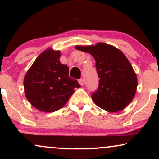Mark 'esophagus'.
Returning <instances> with one entry per match:
<instances>
[{
	"instance_id": "34e87169",
	"label": "esophagus",
	"mask_w": 159,
	"mask_h": 159,
	"mask_svg": "<svg viewBox=\"0 0 159 159\" xmlns=\"http://www.w3.org/2000/svg\"><path fill=\"white\" fill-rule=\"evenodd\" d=\"M78 83H79V84L81 86H84V80L83 78H81V79H80L79 81H78Z\"/></svg>"
}]
</instances>
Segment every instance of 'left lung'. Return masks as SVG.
<instances>
[{"label": "left lung", "instance_id": "left-lung-1", "mask_svg": "<svg viewBox=\"0 0 159 159\" xmlns=\"http://www.w3.org/2000/svg\"><path fill=\"white\" fill-rule=\"evenodd\" d=\"M75 48L89 53L96 61L99 84L92 94L95 104L107 112L123 110L134 98L138 87L137 75L125 54L104 43Z\"/></svg>", "mask_w": 159, "mask_h": 159}]
</instances>
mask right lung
I'll return each instance as SVG.
<instances>
[{"label": "right lung", "instance_id": "right-lung-1", "mask_svg": "<svg viewBox=\"0 0 159 159\" xmlns=\"http://www.w3.org/2000/svg\"><path fill=\"white\" fill-rule=\"evenodd\" d=\"M61 52L47 48L39 54L24 78L25 96L35 108L54 112L63 107L80 87L69 76V67L60 61Z\"/></svg>", "mask_w": 159, "mask_h": 159}]
</instances>
